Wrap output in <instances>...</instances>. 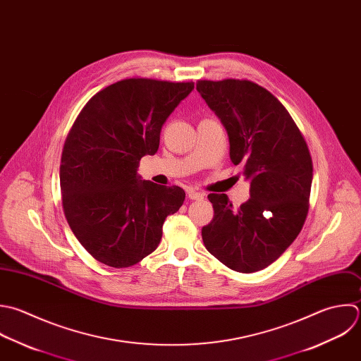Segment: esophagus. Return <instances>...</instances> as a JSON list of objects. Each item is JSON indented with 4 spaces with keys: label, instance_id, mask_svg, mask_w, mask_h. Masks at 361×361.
<instances>
[{
    "label": "esophagus",
    "instance_id": "34e87169",
    "mask_svg": "<svg viewBox=\"0 0 361 361\" xmlns=\"http://www.w3.org/2000/svg\"><path fill=\"white\" fill-rule=\"evenodd\" d=\"M187 194H188V198H190V200H202V198H204V194H202V192H198V191H195V190H188Z\"/></svg>",
    "mask_w": 361,
    "mask_h": 361
}]
</instances>
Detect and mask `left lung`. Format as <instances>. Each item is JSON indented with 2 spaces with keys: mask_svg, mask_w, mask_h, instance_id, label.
<instances>
[{
  "mask_svg": "<svg viewBox=\"0 0 361 361\" xmlns=\"http://www.w3.org/2000/svg\"><path fill=\"white\" fill-rule=\"evenodd\" d=\"M197 91L221 119L231 160L250 183V198L238 211L226 194L208 195L214 219L202 228L204 245L235 271L263 270L307 219L314 176L308 146L284 105L256 82L200 80Z\"/></svg>",
  "mask_w": 361,
  "mask_h": 361,
  "instance_id": "obj_1",
  "label": "left lung"
}]
</instances>
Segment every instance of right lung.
Returning <instances> with one entry per match:
<instances>
[{
	"mask_svg": "<svg viewBox=\"0 0 361 361\" xmlns=\"http://www.w3.org/2000/svg\"><path fill=\"white\" fill-rule=\"evenodd\" d=\"M192 90V81L126 78L97 92L77 116L61 153V201L95 260L115 269L139 263L183 205V188L142 180L137 167L157 152L163 123Z\"/></svg>",
	"mask_w": 361,
	"mask_h": 361,
	"instance_id": "right-lung-1",
	"label": "right lung"
}]
</instances>
